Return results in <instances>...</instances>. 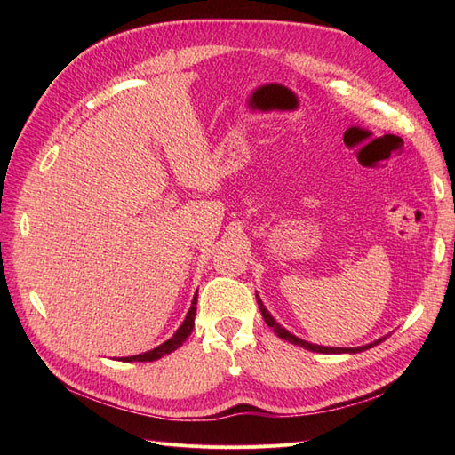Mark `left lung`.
I'll return each mask as SVG.
<instances>
[{"label":"left lung","instance_id":"8db88e82","mask_svg":"<svg viewBox=\"0 0 455 455\" xmlns=\"http://www.w3.org/2000/svg\"><path fill=\"white\" fill-rule=\"evenodd\" d=\"M256 299H258V306H259V311H261V316H264V321L267 323V326L269 328H273V332L277 334L281 339H284V341H291V343H294V346H299V347H304V349H307V351H315V353H326V355H330V353H334V355H338V353H361V351H366V349H370V347H374V346H378V343H381L385 338H379V339H376V341H371V343H366V346H363V347H324V346H316V343H309V341H306V339H301V338H298V336H294L292 332H288V330L284 328V326H281L277 321L273 319L271 316V313L266 309V306H264V301L259 299V296L256 294Z\"/></svg>","mask_w":455,"mask_h":455}]
</instances>
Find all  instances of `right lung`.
<instances>
[{
    "label": "right lung",
    "mask_w": 455,
    "mask_h": 455,
    "mask_svg": "<svg viewBox=\"0 0 455 455\" xmlns=\"http://www.w3.org/2000/svg\"><path fill=\"white\" fill-rule=\"evenodd\" d=\"M196 306H197V294L194 296V301H191V307L186 315L184 323L172 334V338H169L167 341H163L161 346L149 349L146 353L132 355V356H121L119 361H123V363H151V361L161 359V356H164V355L176 351L178 347H182V343L188 339V336L191 334V330H194V326H196V309H197Z\"/></svg>",
    "instance_id": "1"
}]
</instances>
